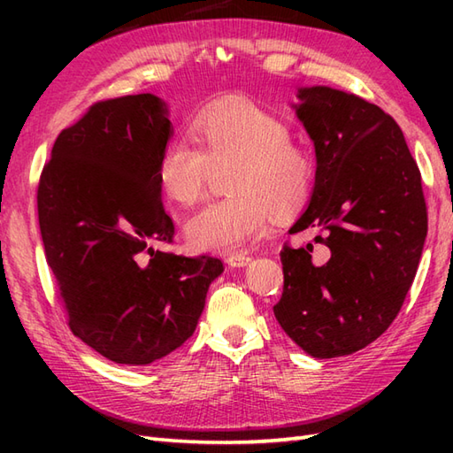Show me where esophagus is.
<instances>
[{"mask_svg":"<svg viewBox=\"0 0 453 453\" xmlns=\"http://www.w3.org/2000/svg\"><path fill=\"white\" fill-rule=\"evenodd\" d=\"M226 263L232 268H242V266H247L249 263H251V257H247L243 253H234L226 258Z\"/></svg>","mask_w":453,"mask_h":453,"instance_id":"34e87169","label":"esophagus"}]
</instances>
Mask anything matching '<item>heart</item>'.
Segmentation results:
<instances>
[{
	"instance_id": "1",
	"label": "heart",
	"mask_w": 453,
	"mask_h": 453,
	"mask_svg": "<svg viewBox=\"0 0 453 453\" xmlns=\"http://www.w3.org/2000/svg\"><path fill=\"white\" fill-rule=\"evenodd\" d=\"M198 146L171 140L157 159L163 195L188 206L204 195L214 167L232 165V196L211 200L185 221L190 247L232 253L271 232L274 210L290 216L311 192L315 161L292 142L288 124L255 103H221L195 120Z\"/></svg>"
}]
</instances>
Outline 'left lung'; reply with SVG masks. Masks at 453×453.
Segmentation results:
<instances>
[{"instance_id":"8db88e82","label":"left lung","mask_w":453,"mask_h":453,"mask_svg":"<svg viewBox=\"0 0 453 453\" xmlns=\"http://www.w3.org/2000/svg\"><path fill=\"white\" fill-rule=\"evenodd\" d=\"M315 148L310 206L290 234L319 229L313 245L280 253L284 333L313 358L373 342L395 319L415 280L428 216L420 171L397 122L358 95L313 85L292 104Z\"/></svg>"}]
</instances>
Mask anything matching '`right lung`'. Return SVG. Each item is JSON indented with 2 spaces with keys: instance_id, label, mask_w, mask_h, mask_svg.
<instances>
[{
  "instance_id": "add662e5",
  "label": "right lung",
  "mask_w": 453,
  "mask_h": 453,
  "mask_svg": "<svg viewBox=\"0 0 453 453\" xmlns=\"http://www.w3.org/2000/svg\"><path fill=\"white\" fill-rule=\"evenodd\" d=\"M173 136L151 93L101 101L60 132L38 182V226L67 325L117 364L146 365L195 333L219 258L157 251L175 226L157 159Z\"/></svg>"
}]
</instances>
